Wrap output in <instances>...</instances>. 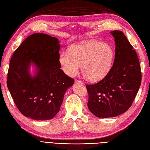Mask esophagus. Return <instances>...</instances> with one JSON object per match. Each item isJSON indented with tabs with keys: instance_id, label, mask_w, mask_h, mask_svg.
I'll return each instance as SVG.
<instances>
[{
	"instance_id": "34e87169",
	"label": "esophagus",
	"mask_w": 150,
	"mask_h": 150,
	"mask_svg": "<svg viewBox=\"0 0 150 150\" xmlns=\"http://www.w3.org/2000/svg\"><path fill=\"white\" fill-rule=\"evenodd\" d=\"M76 83H81V84H84V83L82 81H80V80H78V79H76L75 81Z\"/></svg>"
}]
</instances>
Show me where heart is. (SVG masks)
Instances as JSON below:
<instances>
[{
    "instance_id": "heart-1",
    "label": "heart",
    "mask_w": 150,
    "mask_h": 150,
    "mask_svg": "<svg viewBox=\"0 0 150 150\" xmlns=\"http://www.w3.org/2000/svg\"><path fill=\"white\" fill-rule=\"evenodd\" d=\"M114 58V49L110 44L90 40L72 45L69 52L64 51L60 54L59 62L68 76H76L81 64V71L86 78L97 81L110 72Z\"/></svg>"
}]
</instances>
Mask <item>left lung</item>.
<instances>
[{
  "label": "left lung",
  "mask_w": 150,
  "mask_h": 150,
  "mask_svg": "<svg viewBox=\"0 0 150 150\" xmlns=\"http://www.w3.org/2000/svg\"><path fill=\"white\" fill-rule=\"evenodd\" d=\"M116 49L113 65L104 78L94 84H86L89 110L98 117H111L131 107L142 83L138 57L122 32H110Z\"/></svg>",
  "instance_id": "8db88e82"
}]
</instances>
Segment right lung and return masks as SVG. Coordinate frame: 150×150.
I'll return each mask as SVG.
<instances>
[{
    "label": "right lung",
    "mask_w": 150,
    "mask_h": 150,
    "mask_svg": "<svg viewBox=\"0 0 150 150\" xmlns=\"http://www.w3.org/2000/svg\"><path fill=\"white\" fill-rule=\"evenodd\" d=\"M61 44L49 35L35 33L27 38L13 52L7 85L18 110L25 117L49 120L59 111L66 90L74 83L61 69ZM31 64L36 67L32 76Z\"/></svg>",
    "instance_id": "right-lung-1"
}]
</instances>
